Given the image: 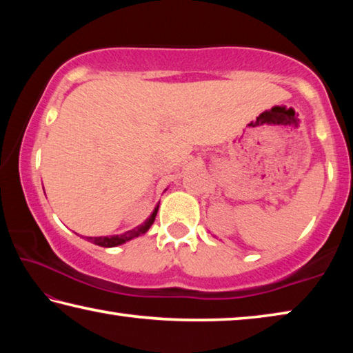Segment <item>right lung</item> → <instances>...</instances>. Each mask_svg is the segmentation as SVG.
Returning a JSON list of instances; mask_svg holds the SVG:
<instances>
[{"label": "right lung", "mask_w": 353, "mask_h": 353, "mask_svg": "<svg viewBox=\"0 0 353 353\" xmlns=\"http://www.w3.org/2000/svg\"><path fill=\"white\" fill-rule=\"evenodd\" d=\"M157 210H159V205L154 208V212H152L151 216H149L141 225L135 227V229H132V230L124 232V234H121V235H113V236H87V240L90 241V243L98 244V246H103V248L119 246V244H123V243H126L129 240H132V238H137L139 235L146 234V232L149 230V227H151L152 223H154L155 214H157Z\"/></svg>", "instance_id": "right-lung-1"}]
</instances>
